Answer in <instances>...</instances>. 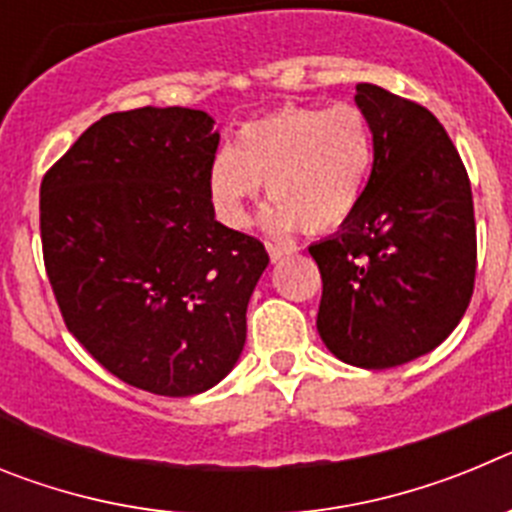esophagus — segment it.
<instances>
[{
    "instance_id": "esophagus-1",
    "label": "esophagus",
    "mask_w": 512,
    "mask_h": 512,
    "mask_svg": "<svg viewBox=\"0 0 512 512\" xmlns=\"http://www.w3.org/2000/svg\"><path fill=\"white\" fill-rule=\"evenodd\" d=\"M266 251H269V259L271 261H282L284 256H292L297 251L292 243H266Z\"/></svg>"
}]
</instances>
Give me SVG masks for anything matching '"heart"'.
I'll return each mask as SVG.
<instances>
[{"label": "heart", "instance_id": "1", "mask_svg": "<svg viewBox=\"0 0 512 512\" xmlns=\"http://www.w3.org/2000/svg\"><path fill=\"white\" fill-rule=\"evenodd\" d=\"M374 153L372 122L356 104L284 107L243 125L235 146L212 156L207 194L220 223L243 228L266 182L271 228L333 233L359 207Z\"/></svg>", "mask_w": 512, "mask_h": 512}]
</instances>
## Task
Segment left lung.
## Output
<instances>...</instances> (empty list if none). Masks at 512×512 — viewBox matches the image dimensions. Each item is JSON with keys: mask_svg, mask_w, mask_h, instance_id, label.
I'll use <instances>...</instances> for the list:
<instances>
[{"mask_svg": "<svg viewBox=\"0 0 512 512\" xmlns=\"http://www.w3.org/2000/svg\"><path fill=\"white\" fill-rule=\"evenodd\" d=\"M374 166L346 225L310 256L318 333L336 359L390 369L428 354L467 312L477 271L472 187L441 122L374 84L356 87Z\"/></svg>", "mask_w": 512, "mask_h": 512, "instance_id": "1", "label": "left lung"}]
</instances>
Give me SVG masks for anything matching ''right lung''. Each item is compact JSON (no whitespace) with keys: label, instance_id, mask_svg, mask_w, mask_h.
Listing matches in <instances>:
<instances>
[{"label":"right lung","instance_id":"1","mask_svg":"<svg viewBox=\"0 0 512 512\" xmlns=\"http://www.w3.org/2000/svg\"><path fill=\"white\" fill-rule=\"evenodd\" d=\"M215 120L189 107L112 112L40 184V238L63 323L110 374L189 397L246 343L264 243L215 220Z\"/></svg>","mask_w":512,"mask_h":512}]
</instances>
